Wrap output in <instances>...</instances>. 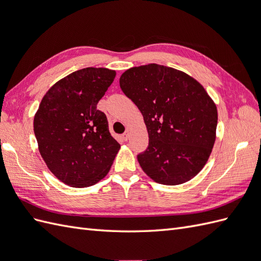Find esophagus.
Listing matches in <instances>:
<instances>
[{
	"label": "esophagus",
	"mask_w": 261,
	"mask_h": 261,
	"mask_svg": "<svg viewBox=\"0 0 261 261\" xmlns=\"http://www.w3.org/2000/svg\"><path fill=\"white\" fill-rule=\"evenodd\" d=\"M129 136H130V132L127 129L124 134H123V139L124 140H128L129 139Z\"/></svg>",
	"instance_id": "obj_1"
}]
</instances>
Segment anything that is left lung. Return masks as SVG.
Here are the masks:
<instances>
[{"label": "left lung", "instance_id": "8db88e82", "mask_svg": "<svg viewBox=\"0 0 261 261\" xmlns=\"http://www.w3.org/2000/svg\"><path fill=\"white\" fill-rule=\"evenodd\" d=\"M120 87L140 110L149 144L137 155L156 183L178 185L192 179L208 161L216 140L215 102L193 77L159 64L132 67Z\"/></svg>", "mask_w": 261, "mask_h": 261}]
</instances>
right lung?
I'll return each mask as SVG.
<instances>
[{"label":"right lung","instance_id":"right-lung-1","mask_svg":"<svg viewBox=\"0 0 261 261\" xmlns=\"http://www.w3.org/2000/svg\"><path fill=\"white\" fill-rule=\"evenodd\" d=\"M115 70L87 67L53 85L34 120L39 151L63 183L88 187L103 178L120 144L109 132L98 102L115 78Z\"/></svg>","mask_w":261,"mask_h":261}]
</instances>
